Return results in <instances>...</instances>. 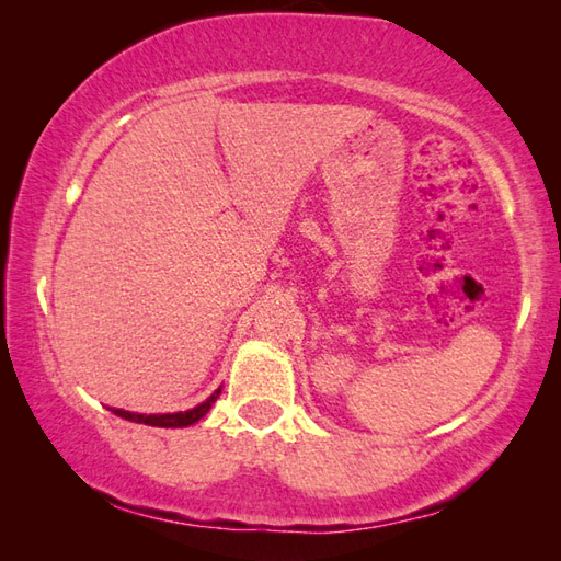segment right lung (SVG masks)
I'll use <instances>...</instances> for the list:
<instances>
[{"label": "right lung", "instance_id": "right-lung-1", "mask_svg": "<svg viewBox=\"0 0 561 561\" xmlns=\"http://www.w3.org/2000/svg\"><path fill=\"white\" fill-rule=\"evenodd\" d=\"M219 392H221V388L214 390L211 396H209L205 402L197 404V408H193V410H185V412H173V414H139V412H127V410H115V408H111V410H113V414L123 416V420L137 422V424L163 426V428H181V426H190V424L199 422L202 416H205V414L211 410V404L217 402Z\"/></svg>", "mask_w": 561, "mask_h": 561}]
</instances>
